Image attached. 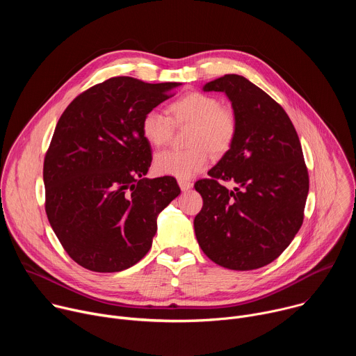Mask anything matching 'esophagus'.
I'll use <instances>...</instances> for the list:
<instances>
[{"label": "esophagus", "mask_w": 356, "mask_h": 356, "mask_svg": "<svg viewBox=\"0 0 356 356\" xmlns=\"http://www.w3.org/2000/svg\"><path fill=\"white\" fill-rule=\"evenodd\" d=\"M179 186L181 188V191H187L193 187V183L190 180H183V179H179Z\"/></svg>", "instance_id": "obj_1"}]
</instances>
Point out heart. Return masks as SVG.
Listing matches in <instances>:
<instances>
[{
  "label": "heart",
  "instance_id": "obj_1",
  "mask_svg": "<svg viewBox=\"0 0 356 356\" xmlns=\"http://www.w3.org/2000/svg\"><path fill=\"white\" fill-rule=\"evenodd\" d=\"M172 120L159 111H147L140 122L143 138L155 147L170 140L173 124L190 125L186 150H165L156 155L155 169L161 175L187 180L209 166V151L225 152L236 134V120L231 110L221 107L220 99L201 91L188 92L169 106Z\"/></svg>",
  "mask_w": 356,
  "mask_h": 356
}]
</instances>
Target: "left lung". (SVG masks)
<instances>
[{
  "instance_id": "8db88e82",
  "label": "left lung",
  "mask_w": 356,
  "mask_h": 356,
  "mask_svg": "<svg viewBox=\"0 0 356 356\" xmlns=\"http://www.w3.org/2000/svg\"><path fill=\"white\" fill-rule=\"evenodd\" d=\"M231 101L236 134L224 156L195 183L204 206L194 218L200 248L217 265L252 270L269 265L302 224L309 173L286 111L243 76L202 86ZM218 179L236 184L232 191Z\"/></svg>"
}]
</instances>
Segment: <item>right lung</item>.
<instances>
[{
	"label": "right lung",
	"instance_id": "1",
	"mask_svg": "<svg viewBox=\"0 0 356 356\" xmlns=\"http://www.w3.org/2000/svg\"><path fill=\"white\" fill-rule=\"evenodd\" d=\"M181 83L113 77L76 97L43 163L46 214L69 257L101 273L125 270L152 246L158 216L180 194L170 176L146 179L140 122Z\"/></svg>",
	"mask_w": 356,
	"mask_h": 356
}]
</instances>
